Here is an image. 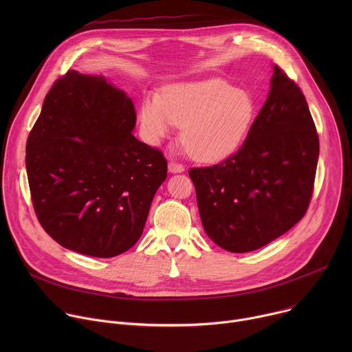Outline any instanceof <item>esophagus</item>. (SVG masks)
Masks as SVG:
<instances>
[{
  "label": "esophagus",
  "mask_w": 352,
  "mask_h": 352,
  "mask_svg": "<svg viewBox=\"0 0 352 352\" xmlns=\"http://www.w3.org/2000/svg\"><path fill=\"white\" fill-rule=\"evenodd\" d=\"M184 166L182 164H179V163H177V162H170L168 163V171L170 173H173V174H177V173H184Z\"/></svg>",
  "instance_id": "1"
}]
</instances>
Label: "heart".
<instances>
[{
	"mask_svg": "<svg viewBox=\"0 0 352 352\" xmlns=\"http://www.w3.org/2000/svg\"><path fill=\"white\" fill-rule=\"evenodd\" d=\"M256 113L254 96L220 78L177 83L163 97L148 96L139 109L143 136L159 143L182 128L181 140L199 162L217 163L242 143Z\"/></svg>",
	"mask_w": 352,
	"mask_h": 352,
	"instance_id": "b5f03b06",
	"label": "heart"
}]
</instances>
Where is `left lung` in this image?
<instances>
[{
  "label": "left lung",
  "instance_id": "8db88e82",
  "mask_svg": "<svg viewBox=\"0 0 352 352\" xmlns=\"http://www.w3.org/2000/svg\"><path fill=\"white\" fill-rule=\"evenodd\" d=\"M318 159L305 96L274 65L269 96L238 152L189 170L208 236L228 252L245 254L285 234L307 213Z\"/></svg>",
  "mask_w": 352,
  "mask_h": 352
}]
</instances>
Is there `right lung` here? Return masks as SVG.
<instances>
[{"mask_svg": "<svg viewBox=\"0 0 352 352\" xmlns=\"http://www.w3.org/2000/svg\"><path fill=\"white\" fill-rule=\"evenodd\" d=\"M135 124L131 97L102 75L68 71L47 93L26 171L36 216L61 246L113 258L140 238L167 162Z\"/></svg>", "mask_w": 352, "mask_h": 352, "instance_id": "add662e5", "label": "right lung"}]
</instances>
